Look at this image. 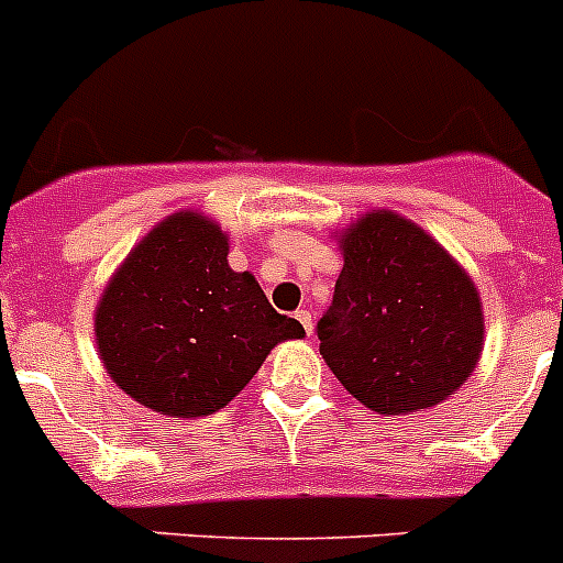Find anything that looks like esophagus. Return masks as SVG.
<instances>
[{
	"label": "esophagus",
	"mask_w": 563,
	"mask_h": 563,
	"mask_svg": "<svg viewBox=\"0 0 563 563\" xmlns=\"http://www.w3.org/2000/svg\"><path fill=\"white\" fill-rule=\"evenodd\" d=\"M296 318H298V324L305 327L307 335H312V312L310 310H298Z\"/></svg>",
	"instance_id": "34e87169"
}]
</instances>
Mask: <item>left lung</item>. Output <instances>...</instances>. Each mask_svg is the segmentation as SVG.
<instances>
[{
	"instance_id": "left-lung-1",
	"label": "left lung",
	"mask_w": 563,
	"mask_h": 563,
	"mask_svg": "<svg viewBox=\"0 0 563 563\" xmlns=\"http://www.w3.org/2000/svg\"><path fill=\"white\" fill-rule=\"evenodd\" d=\"M343 271L316 332L343 389L377 415H409L454 395L482 352V305L467 273L391 211L341 236Z\"/></svg>"
}]
</instances>
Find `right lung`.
I'll list each match as a JSON object with an SVG mask.
<instances>
[{
	"label": "right lung",
	"mask_w": 563,
	"mask_h": 563,
	"mask_svg": "<svg viewBox=\"0 0 563 563\" xmlns=\"http://www.w3.org/2000/svg\"><path fill=\"white\" fill-rule=\"evenodd\" d=\"M301 335L251 273L228 267L225 233L194 211L168 217L129 253L96 312L109 377L168 417L220 411L278 341Z\"/></svg>",
	"instance_id": "add662e5"
}]
</instances>
